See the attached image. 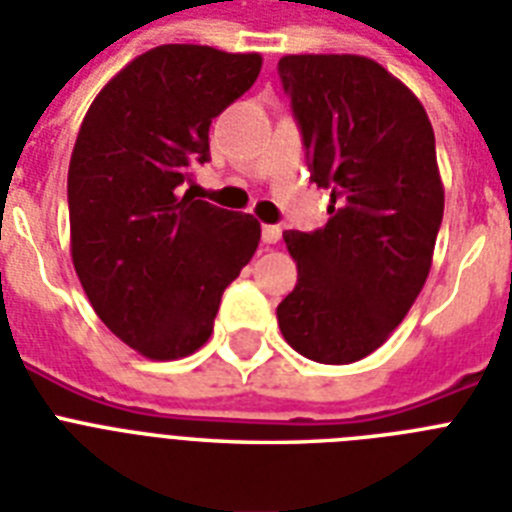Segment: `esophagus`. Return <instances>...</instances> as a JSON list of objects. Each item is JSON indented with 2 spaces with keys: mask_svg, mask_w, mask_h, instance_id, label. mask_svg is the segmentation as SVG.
<instances>
[{
  "mask_svg": "<svg viewBox=\"0 0 512 512\" xmlns=\"http://www.w3.org/2000/svg\"><path fill=\"white\" fill-rule=\"evenodd\" d=\"M280 237H282V230L277 227V224H264V227H261V240H264L267 245L280 243Z\"/></svg>",
  "mask_w": 512,
  "mask_h": 512,
  "instance_id": "esophagus-1",
  "label": "esophagus"
}]
</instances>
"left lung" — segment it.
Wrapping results in <instances>:
<instances>
[{
    "mask_svg": "<svg viewBox=\"0 0 512 512\" xmlns=\"http://www.w3.org/2000/svg\"><path fill=\"white\" fill-rule=\"evenodd\" d=\"M327 224L285 232L298 264L277 306L282 338L306 359L367 357L410 312L444 216L436 140L423 105L370 57L288 55L277 63Z\"/></svg>",
    "mask_w": 512,
    "mask_h": 512,
    "instance_id": "left-lung-1",
    "label": "left lung"
}]
</instances>
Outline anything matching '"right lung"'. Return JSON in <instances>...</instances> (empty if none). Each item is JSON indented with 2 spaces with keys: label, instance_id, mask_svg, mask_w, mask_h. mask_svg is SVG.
Segmentation results:
<instances>
[{
  "label": "right lung",
  "instance_id": "right-lung-1",
  "mask_svg": "<svg viewBox=\"0 0 512 512\" xmlns=\"http://www.w3.org/2000/svg\"><path fill=\"white\" fill-rule=\"evenodd\" d=\"M261 55L163 44L134 57L84 116L71 169V256L108 330L147 359L198 351L224 288L259 248L251 214L195 200L208 126L253 87Z\"/></svg>",
  "mask_w": 512,
  "mask_h": 512
}]
</instances>
